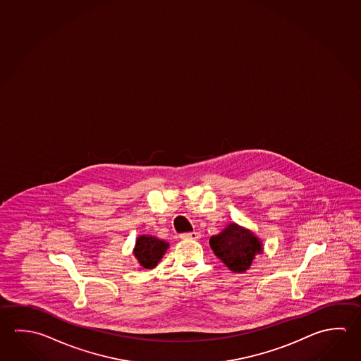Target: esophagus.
I'll use <instances>...</instances> for the list:
<instances>
[{"label": "esophagus", "instance_id": "esophagus-1", "mask_svg": "<svg viewBox=\"0 0 361 361\" xmlns=\"http://www.w3.org/2000/svg\"><path fill=\"white\" fill-rule=\"evenodd\" d=\"M183 240H197L200 238V233L199 232H188L180 235Z\"/></svg>", "mask_w": 361, "mask_h": 361}]
</instances>
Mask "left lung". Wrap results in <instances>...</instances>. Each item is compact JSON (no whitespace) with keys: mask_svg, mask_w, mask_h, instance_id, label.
Returning a JSON list of instances; mask_svg holds the SVG:
<instances>
[{"mask_svg":"<svg viewBox=\"0 0 361 361\" xmlns=\"http://www.w3.org/2000/svg\"><path fill=\"white\" fill-rule=\"evenodd\" d=\"M209 243L215 256L234 272L246 271L252 264L255 255L261 252V243L257 237L234 223L229 224L221 233L213 235Z\"/></svg>","mask_w":361,"mask_h":361,"instance_id":"1","label":"left lung"}]
</instances>
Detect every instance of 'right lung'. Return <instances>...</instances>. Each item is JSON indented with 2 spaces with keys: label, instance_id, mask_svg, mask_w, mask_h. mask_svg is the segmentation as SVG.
Returning a JSON list of instances; mask_svg holds the SVG:
<instances>
[{
  "label": "right lung",
  "instance_id": "right-lung-1",
  "mask_svg": "<svg viewBox=\"0 0 361 361\" xmlns=\"http://www.w3.org/2000/svg\"><path fill=\"white\" fill-rule=\"evenodd\" d=\"M167 247L169 243H166L165 240L151 235H140L135 243L134 256L138 259L140 266L146 269H153L165 255Z\"/></svg>",
  "mask_w": 361,
  "mask_h": 361
}]
</instances>
